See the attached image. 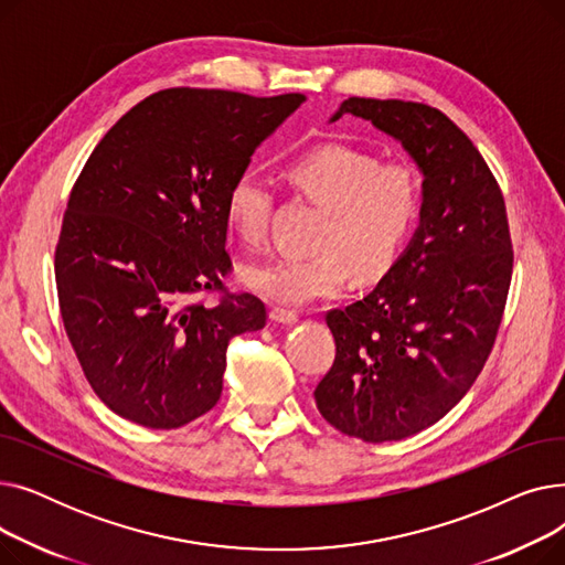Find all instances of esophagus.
Masks as SVG:
<instances>
[{
	"label": "esophagus",
	"instance_id": "34e87169",
	"mask_svg": "<svg viewBox=\"0 0 565 565\" xmlns=\"http://www.w3.org/2000/svg\"><path fill=\"white\" fill-rule=\"evenodd\" d=\"M270 320L277 322V324H295V322H298V313L275 307V309L270 311Z\"/></svg>",
	"mask_w": 565,
	"mask_h": 565
}]
</instances>
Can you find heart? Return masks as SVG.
Returning <instances> with one entry per match:
<instances>
[{
    "label": "heart",
    "mask_w": 565,
    "mask_h": 565,
    "mask_svg": "<svg viewBox=\"0 0 565 565\" xmlns=\"http://www.w3.org/2000/svg\"><path fill=\"white\" fill-rule=\"evenodd\" d=\"M290 181L330 213L313 256H277L243 267V284L260 298L305 307L337 295L354 270L371 281L398 260L419 222L422 181L403 160L380 162L362 148L328 143L290 164ZM228 228L249 247L267 241L275 207L270 178L256 169L237 173L226 190Z\"/></svg>",
    "instance_id": "obj_1"
}]
</instances>
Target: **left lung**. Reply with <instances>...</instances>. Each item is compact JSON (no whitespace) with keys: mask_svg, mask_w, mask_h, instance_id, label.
Masks as SVG:
<instances>
[{"mask_svg":"<svg viewBox=\"0 0 565 565\" xmlns=\"http://www.w3.org/2000/svg\"><path fill=\"white\" fill-rule=\"evenodd\" d=\"M352 114L394 137L417 164L419 226L362 300L328 313L337 341L316 387L324 422L371 444L437 424L479 377L513 275L501 190L469 137L424 103L348 98Z\"/></svg>","mask_w":565,"mask_h":565,"instance_id":"8db88e82","label":"left lung"}]
</instances>
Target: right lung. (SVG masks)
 <instances>
[{"instance_id":"add662e5","label":"right lung","mask_w":565,"mask_h":565,"mask_svg":"<svg viewBox=\"0 0 565 565\" xmlns=\"http://www.w3.org/2000/svg\"><path fill=\"white\" fill-rule=\"evenodd\" d=\"M307 98L164 88L100 139L71 192L54 275L64 328L98 398L132 424L181 428L222 396L226 348L265 328L222 290L226 190Z\"/></svg>"}]
</instances>
